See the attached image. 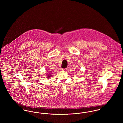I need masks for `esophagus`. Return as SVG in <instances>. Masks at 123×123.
Returning a JSON list of instances; mask_svg holds the SVG:
<instances>
[{"label":"esophagus","mask_w":123,"mask_h":123,"mask_svg":"<svg viewBox=\"0 0 123 123\" xmlns=\"http://www.w3.org/2000/svg\"><path fill=\"white\" fill-rule=\"evenodd\" d=\"M62 70L66 71V70H67V68H65V69H62Z\"/></svg>","instance_id":"1"}]
</instances>
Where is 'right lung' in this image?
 <instances>
[{
  "label": "right lung",
  "instance_id": "1",
  "mask_svg": "<svg viewBox=\"0 0 123 123\" xmlns=\"http://www.w3.org/2000/svg\"><path fill=\"white\" fill-rule=\"evenodd\" d=\"M50 72L49 73V74H48V75H47V77H48V78H49L50 77H51L52 75H51L50 74Z\"/></svg>",
  "mask_w": 123,
  "mask_h": 123
}]
</instances>
